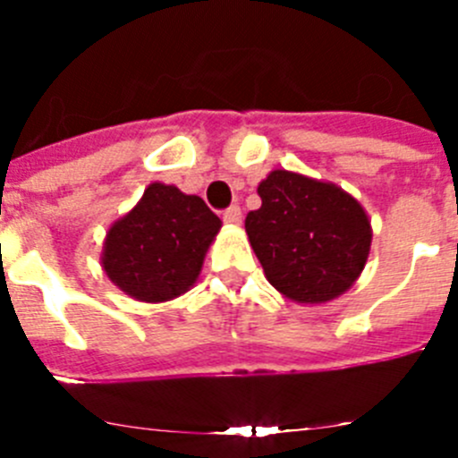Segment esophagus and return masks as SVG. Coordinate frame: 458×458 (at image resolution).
<instances>
[{
	"mask_svg": "<svg viewBox=\"0 0 458 458\" xmlns=\"http://www.w3.org/2000/svg\"><path fill=\"white\" fill-rule=\"evenodd\" d=\"M222 220L226 222V225H241L242 222V213L238 206H229V208L222 213Z\"/></svg>",
	"mask_w": 458,
	"mask_h": 458,
	"instance_id": "esophagus-1",
	"label": "esophagus"
}]
</instances>
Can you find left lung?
<instances>
[{
	"label": "left lung",
	"instance_id": "left-lung-1",
	"mask_svg": "<svg viewBox=\"0 0 458 458\" xmlns=\"http://www.w3.org/2000/svg\"><path fill=\"white\" fill-rule=\"evenodd\" d=\"M261 208L245 232L266 279L295 302L335 301L367 264L371 225L365 208L335 183L275 169L257 188Z\"/></svg>",
	"mask_w": 458,
	"mask_h": 458
}]
</instances>
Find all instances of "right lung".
<instances>
[{"mask_svg": "<svg viewBox=\"0 0 458 458\" xmlns=\"http://www.w3.org/2000/svg\"><path fill=\"white\" fill-rule=\"evenodd\" d=\"M220 226L201 197L151 183L135 208L109 226L100 264L135 301H172L194 286Z\"/></svg>", "mask_w": 458, "mask_h": 458, "instance_id": "1", "label": "right lung"}]
</instances>
